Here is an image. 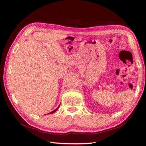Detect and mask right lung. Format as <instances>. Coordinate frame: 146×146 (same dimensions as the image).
Masks as SVG:
<instances>
[{
    "label": "right lung",
    "mask_w": 146,
    "mask_h": 146,
    "mask_svg": "<svg viewBox=\"0 0 146 146\" xmlns=\"http://www.w3.org/2000/svg\"><path fill=\"white\" fill-rule=\"evenodd\" d=\"M59 107H60V105H59V106H58V107L56 108V109H55L54 110H53V111H51V112H50V113H53V112H54V111H56L57 110H58V108H59Z\"/></svg>",
    "instance_id": "obj_1"
}]
</instances>
